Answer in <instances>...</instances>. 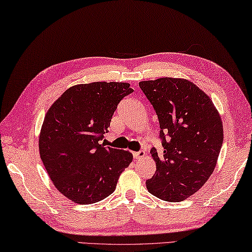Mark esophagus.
Returning a JSON list of instances; mask_svg holds the SVG:
<instances>
[{"instance_id": "obj_1", "label": "esophagus", "mask_w": 252, "mask_h": 252, "mask_svg": "<svg viewBox=\"0 0 252 252\" xmlns=\"http://www.w3.org/2000/svg\"><path fill=\"white\" fill-rule=\"evenodd\" d=\"M133 155H134L135 158L138 159V158H143L144 156L146 155V153H145V152H144V151H138V152H135V153H134Z\"/></svg>"}]
</instances>
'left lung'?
Returning a JSON list of instances; mask_svg holds the SVG:
<instances>
[{"label": "left lung", "instance_id": "8db88e82", "mask_svg": "<svg viewBox=\"0 0 252 252\" xmlns=\"http://www.w3.org/2000/svg\"><path fill=\"white\" fill-rule=\"evenodd\" d=\"M159 122L164 148L153 147L155 174L146 181L158 199L180 202L194 194L216 167L223 143L221 117L207 94L193 82L159 78L139 82Z\"/></svg>", "mask_w": 252, "mask_h": 252}]
</instances>
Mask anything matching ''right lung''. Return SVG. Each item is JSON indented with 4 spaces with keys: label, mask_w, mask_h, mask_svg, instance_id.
Returning <instances> with one entry per match:
<instances>
[{
    "label": "right lung",
    "mask_w": 252,
    "mask_h": 252,
    "mask_svg": "<svg viewBox=\"0 0 252 252\" xmlns=\"http://www.w3.org/2000/svg\"><path fill=\"white\" fill-rule=\"evenodd\" d=\"M126 82H92L69 88L47 111L39 137L43 165L58 191L79 204L105 199L133 160L127 151L99 142L108 131Z\"/></svg>",
    "instance_id": "obj_1"
}]
</instances>
